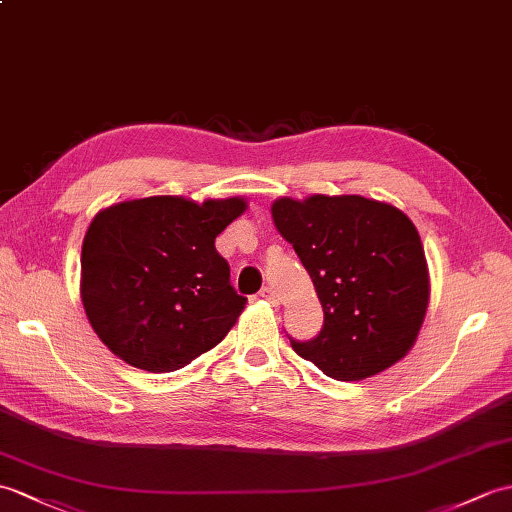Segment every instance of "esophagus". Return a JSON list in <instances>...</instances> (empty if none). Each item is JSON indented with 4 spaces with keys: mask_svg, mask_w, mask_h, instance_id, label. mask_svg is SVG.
Returning a JSON list of instances; mask_svg holds the SVG:
<instances>
[{
    "mask_svg": "<svg viewBox=\"0 0 512 512\" xmlns=\"http://www.w3.org/2000/svg\"><path fill=\"white\" fill-rule=\"evenodd\" d=\"M259 296H261V299H264V301L272 303V305H279V296H277V292L272 290V288H261Z\"/></svg>",
    "mask_w": 512,
    "mask_h": 512,
    "instance_id": "esophagus-1",
    "label": "esophagus"
}]
</instances>
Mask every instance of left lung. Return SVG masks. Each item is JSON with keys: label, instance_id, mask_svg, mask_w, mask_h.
<instances>
[{"label": "left lung", "instance_id": "obj_1", "mask_svg": "<svg viewBox=\"0 0 512 512\" xmlns=\"http://www.w3.org/2000/svg\"><path fill=\"white\" fill-rule=\"evenodd\" d=\"M272 222L310 272L325 323L303 360L340 382L386 371L417 342L430 270L412 220L390 202L314 194L272 202Z\"/></svg>", "mask_w": 512, "mask_h": 512}]
</instances>
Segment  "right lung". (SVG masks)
<instances>
[{
    "mask_svg": "<svg viewBox=\"0 0 512 512\" xmlns=\"http://www.w3.org/2000/svg\"><path fill=\"white\" fill-rule=\"evenodd\" d=\"M242 196H148L95 213L82 240L80 299L98 338L126 364L170 373L224 340L246 299L216 237Z\"/></svg>",
    "mask_w": 512,
    "mask_h": 512,
    "instance_id": "obj_1",
    "label": "right lung"
}]
</instances>
